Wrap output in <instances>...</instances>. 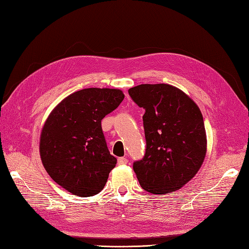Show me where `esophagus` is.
Returning <instances> with one entry per match:
<instances>
[{
  "instance_id": "esophagus-1",
  "label": "esophagus",
  "mask_w": 249,
  "mask_h": 249,
  "mask_svg": "<svg viewBox=\"0 0 249 249\" xmlns=\"http://www.w3.org/2000/svg\"><path fill=\"white\" fill-rule=\"evenodd\" d=\"M128 162V160L127 158H125V157H119L118 158V163L119 165H126V163Z\"/></svg>"
}]
</instances>
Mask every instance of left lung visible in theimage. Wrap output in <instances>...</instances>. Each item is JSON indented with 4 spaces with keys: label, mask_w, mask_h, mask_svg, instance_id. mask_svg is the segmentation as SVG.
<instances>
[{
    "label": "left lung",
    "mask_w": 249,
    "mask_h": 249,
    "mask_svg": "<svg viewBox=\"0 0 249 249\" xmlns=\"http://www.w3.org/2000/svg\"><path fill=\"white\" fill-rule=\"evenodd\" d=\"M145 110V154L133 165L141 187L153 195L183 187L198 172L206 153L204 122L198 106L169 84H140L128 89Z\"/></svg>",
    "instance_id": "obj_1"
}]
</instances>
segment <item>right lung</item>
I'll use <instances>...</instances> for the list:
<instances>
[{"label":"right lung","instance_id":"right-lung-1","mask_svg":"<svg viewBox=\"0 0 249 249\" xmlns=\"http://www.w3.org/2000/svg\"><path fill=\"white\" fill-rule=\"evenodd\" d=\"M123 99L118 89H83L63 99L47 119L41 161L51 178L72 195L91 197L107 183L116 158L106 143L102 120Z\"/></svg>","mask_w":249,"mask_h":249}]
</instances>
